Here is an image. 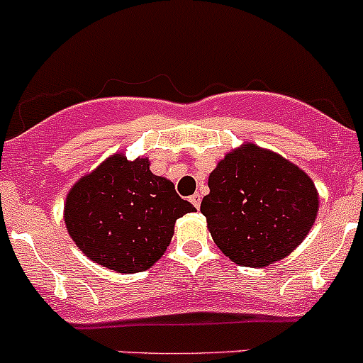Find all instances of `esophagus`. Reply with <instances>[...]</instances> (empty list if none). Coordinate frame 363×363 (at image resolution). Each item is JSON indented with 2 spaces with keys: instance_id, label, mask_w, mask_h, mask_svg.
<instances>
[{
  "instance_id": "1",
  "label": "esophagus",
  "mask_w": 363,
  "mask_h": 363,
  "mask_svg": "<svg viewBox=\"0 0 363 363\" xmlns=\"http://www.w3.org/2000/svg\"><path fill=\"white\" fill-rule=\"evenodd\" d=\"M189 200H191V203H193V206H195L196 209H199V207H200V202H202V196H200L199 193H195V195H191V196H189Z\"/></svg>"
}]
</instances>
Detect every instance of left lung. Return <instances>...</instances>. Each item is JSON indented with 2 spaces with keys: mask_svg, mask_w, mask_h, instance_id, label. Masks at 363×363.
Returning <instances> with one entry per match:
<instances>
[{
  "mask_svg": "<svg viewBox=\"0 0 363 363\" xmlns=\"http://www.w3.org/2000/svg\"><path fill=\"white\" fill-rule=\"evenodd\" d=\"M209 189L200 211L218 248L239 266L264 267L287 257L318 216L312 179L253 143L218 163Z\"/></svg>",
  "mask_w": 363,
  "mask_h": 363,
  "instance_id": "1",
  "label": "left lung"
}]
</instances>
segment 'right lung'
I'll return each mask as SVG.
<instances>
[{"label":"right lung","instance_id":"1","mask_svg":"<svg viewBox=\"0 0 363 363\" xmlns=\"http://www.w3.org/2000/svg\"><path fill=\"white\" fill-rule=\"evenodd\" d=\"M193 211L174 182L149 170V160L115 154L70 189L65 225L88 259L129 275L160 260L175 221Z\"/></svg>","mask_w":363,"mask_h":363}]
</instances>
